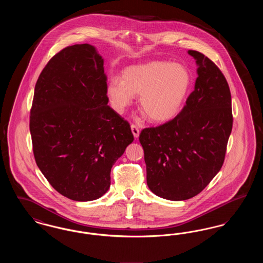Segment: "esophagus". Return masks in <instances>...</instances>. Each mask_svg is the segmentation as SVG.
<instances>
[{"mask_svg":"<svg viewBox=\"0 0 263 263\" xmlns=\"http://www.w3.org/2000/svg\"><path fill=\"white\" fill-rule=\"evenodd\" d=\"M131 130H132V133H133L134 137H139V135H140V131H139V128H138L137 126L132 124V125H131Z\"/></svg>","mask_w":263,"mask_h":263,"instance_id":"1","label":"esophagus"}]
</instances>
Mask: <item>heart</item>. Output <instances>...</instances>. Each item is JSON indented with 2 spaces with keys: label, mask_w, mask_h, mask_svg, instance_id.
I'll return each mask as SVG.
<instances>
[{
  "label": "heart",
  "mask_w": 263,
  "mask_h": 263,
  "mask_svg": "<svg viewBox=\"0 0 263 263\" xmlns=\"http://www.w3.org/2000/svg\"><path fill=\"white\" fill-rule=\"evenodd\" d=\"M190 86L191 76L183 65L150 61L127 67L120 80H110L106 85V96L113 109L122 113L135 96L140 95V108L151 121L164 123L181 110Z\"/></svg>",
  "instance_id": "heart-1"
}]
</instances>
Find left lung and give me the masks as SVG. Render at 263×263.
<instances>
[{"label": "left lung", "mask_w": 263, "mask_h": 263, "mask_svg": "<svg viewBox=\"0 0 263 263\" xmlns=\"http://www.w3.org/2000/svg\"><path fill=\"white\" fill-rule=\"evenodd\" d=\"M197 65L194 90L167 123L140 134L147 184L163 199L186 200L206 187L225 160L232 132V99L219 68L200 52L188 50Z\"/></svg>", "instance_id": "obj_1"}]
</instances>
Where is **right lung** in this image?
<instances>
[{"mask_svg": "<svg viewBox=\"0 0 263 263\" xmlns=\"http://www.w3.org/2000/svg\"><path fill=\"white\" fill-rule=\"evenodd\" d=\"M107 103L103 58L88 43L64 48L38 78L29 122L35 162L69 199L106 193L113 164L134 140Z\"/></svg>", "mask_w": 263, "mask_h": 263, "instance_id": "obj_1", "label": "right lung"}]
</instances>
